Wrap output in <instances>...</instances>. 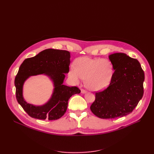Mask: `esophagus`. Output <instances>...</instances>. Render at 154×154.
Instances as JSON below:
<instances>
[{
  "mask_svg": "<svg viewBox=\"0 0 154 154\" xmlns=\"http://www.w3.org/2000/svg\"><path fill=\"white\" fill-rule=\"evenodd\" d=\"M86 91L85 90V89H84V88H81V93L82 94H85V93H86Z\"/></svg>",
  "mask_w": 154,
  "mask_h": 154,
  "instance_id": "1",
  "label": "esophagus"
}]
</instances>
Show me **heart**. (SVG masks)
Wrapping results in <instances>:
<instances>
[{"mask_svg":"<svg viewBox=\"0 0 154 154\" xmlns=\"http://www.w3.org/2000/svg\"><path fill=\"white\" fill-rule=\"evenodd\" d=\"M112 74L110 62L107 59L80 57L75 60V66L70 68L69 75L76 82L85 80L87 87L91 91H100L109 83Z\"/></svg>","mask_w":154,"mask_h":154,"instance_id":"1","label":"heart"}]
</instances>
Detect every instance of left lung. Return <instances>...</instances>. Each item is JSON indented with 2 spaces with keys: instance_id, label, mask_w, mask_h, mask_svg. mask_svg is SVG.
Returning a JSON list of instances; mask_svg holds the SVG:
<instances>
[{
  "instance_id": "obj_1",
  "label": "left lung",
  "mask_w": 154,
  "mask_h": 154,
  "mask_svg": "<svg viewBox=\"0 0 154 154\" xmlns=\"http://www.w3.org/2000/svg\"><path fill=\"white\" fill-rule=\"evenodd\" d=\"M114 72L109 87L95 92L91 106L93 114L100 119H116L134 110L143 95L144 72L140 63L124 53L109 55Z\"/></svg>"
}]
</instances>
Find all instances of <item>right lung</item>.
I'll return each instance as SVG.
<instances>
[{"label": "right lung", "mask_w": 154, "mask_h": 154, "mask_svg": "<svg viewBox=\"0 0 154 154\" xmlns=\"http://www.w3.org/2000/svg\"><path fill=\"white\" fill-rule=\"evenodd\" d=\"M70 58L69 51L48 48L33 57L25 59L20 65L14 81L16 99L29 116L40 120L59 119L66 113L70 97L80 92L77 87H70L63 84L64 74L69 71ZM42 73L53 79L54 91L52 98L47 104L36 107L24 100L22 87L29 76Z\"/></svg>", "instance_id": "1"}]
</instances>
